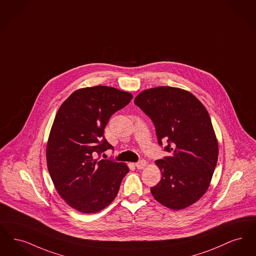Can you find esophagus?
<instances>
[{
    "label": "esophagus",
    "instance_id": "obj_1",
    "mask_svg": "<svg viewBox=\"0 0 256 256\" xmlns=\"http://www.w3.org/2000/svg\"><path fill=\"white\" fill-rule=\"evenodd\" d=\"M146 164H147V162H146V160H140V162H136V167L138 168V169H142V168H144L146 166Z\"/></svg>",
    "mask_w": 256,
    "mask_h": 256
}]
</instances>
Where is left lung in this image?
I'll return each instance as SVG.
<instances>
[{"instance_id": "8db88e82", "label": "left lung", "mask_w": 256, "mask_h": 256, "mask_svg": "<svg viewBox=\"0 0 256 256\" xmlns=\"http://www.w3.org/2000/svg\"><path fill=\"white\" fill-rule=\"evenodd\" d=\"M154 123L158 144L166 140L169 156L156 160L160 182L153 197L171 210L196 202L208 188L218 160V142L210 114L191 92L173 87L145 90L136 98Z\"/></svg>"}]
</instances>
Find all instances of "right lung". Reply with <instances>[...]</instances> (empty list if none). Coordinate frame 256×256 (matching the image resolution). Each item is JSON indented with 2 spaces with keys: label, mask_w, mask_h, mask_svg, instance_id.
<instances>
[{
  "label": "right lung",
  "mask_w": 256,
  "mask_h": 256,
  "mask_svg": "<svg viewBox=\"0 0 256 256\" xmlns=\"http://www.w3.org/2000/svg\"><path fill=\"white\" fill-rule=\"evenodd\" d=\"M132 98L112 87L83 88L56 114L46 144L48 169L59 195L78 212L96 213L109 206L129 172L125 164L94 156L112 149L104 129L112 114Z\"/></svg>",
  "instance_id": "obj_1"
}]
</instances>
